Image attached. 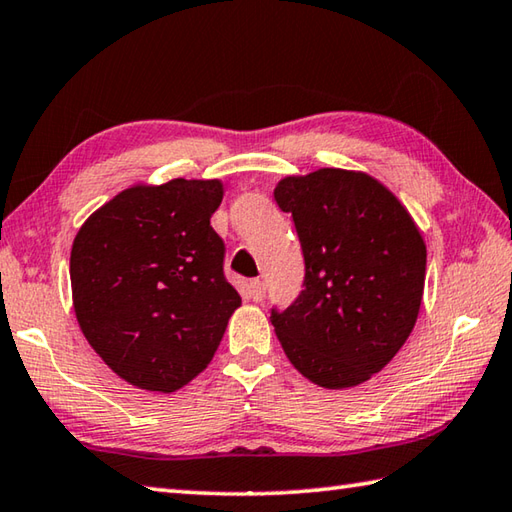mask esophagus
Here are the masks:
<instances>
[{"mask_svg":"<svg viewBox=\"0 0 512 512\" xmlns=\"http://www.w3.org/2000/svg\"><path fill=\"white\" fill-rule=\"evenodd\" d=\"M249 298H252L254 303H260L265 298V283L258 281V278H252L249 281Z\"/></svg>","mask_w":512,"mask_h":512,"instance_id":"obj_1","label":"esophagus"}]
</instances>
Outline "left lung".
Listing matches in <instances>:
<instances>
[{
	"instance_id": "8db88e82",
	"label": "left lung",
	"mask_w": 512,
	"mask_h": 512,
	"mask_svg": "<svg viewBox=\"0 0 512 512\" xmlns=\"http://www.w3.org/2000/svg\"><path fill=\"white\" fill-rule=\"evenodd\" d=\"M274 198L292 214L305 260L303 292L269 316L287 359L330 390L368 381L417 323L426 281L417 225L381 182L356 171L285 178Z\"/></svg>"
}]
</instances>
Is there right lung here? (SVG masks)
Returning <instances> with one entry per match:
<instances>
[{"label":"right lung","instance_id":"add662e5","mask_svg":"<svg viewBox=\"0 0 512 512\" xmlns=\"http://www.w3.org/2000/svg\"><path fill=\"white\" fill-rule=\"evenodd\" d=\"M218 180L131 187L77 231L73 305L86 341L131 385L173 392L207 368L240 294L209 218Z\"/></svg>","mask_w":512,"mask_h":512}]
</instances>
